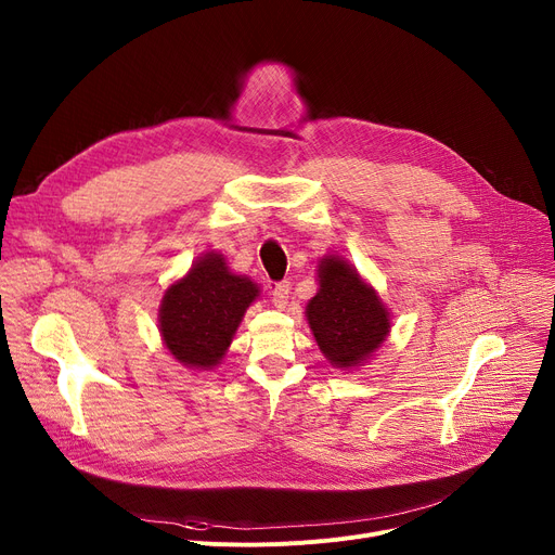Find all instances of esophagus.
Masks as SVG:
<instances>
[{"instance_id": "esophagus-1", "label": "esophagus", "mask_w": 555, "mask_h": 555, "mask_svg": "<svg viewBox=\"0 0 555 555\" xmlns=\"http://www.w3.org/2000/svg\"><path fill=\"white\" fill-rule=\"evenodd\" d=\"M288 293H291V284L288 282H275L271 286V296H273V302L278 309H284L286 302H288Z\"/></svg>"}]
</instances>
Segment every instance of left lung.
<instances>
[{"label":"left lung","instance_id":"obj_1","mask_svg":"<svg viewBox=\"0 0 555 555\" xmlns=\"http://www.w3.org/2000/svg\"><path fill=\"white\" fill-rule=\"evenodd\" d=\"M318 275L320 291L307 305L309 327L332 365L353 367L389 334V313L345 259L324 257Z\"/></svg>","mask_w":555,"mask_h":555}]
</instances>
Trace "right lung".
I'll return each instance as SVG.
<instances>
[{
  "label": "right lung",
  "instance_id": "obj_1",
  "mask_svg": "<svg viewBox=\"0 0 555 555\" xmlns=\"http://www.w3.org/2000/svg\"><path fill=\"white\" fill-rule=\"evenodd\" d=\"M257 293V284L248 278L228 271L221 255L206 253L163 296L158 313L163 343L188 367H215Z\"/></svg>",
  "mask_w": 555,
  "mask_h": 555
}]
</instances>
